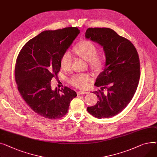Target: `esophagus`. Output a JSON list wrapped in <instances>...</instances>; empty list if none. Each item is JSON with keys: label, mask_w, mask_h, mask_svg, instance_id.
<instances>
[{"label": "esophagus", "mask_w": 157, "mask_h": 157, "mask_svg": "<svg viewBox=\"0 0 157 157\" xmlns=\"http://www.w3.org/2000/svg\"><path fill=\"white\" fill-rule=\"evenodd\" d=\"M89 93V92L87 91H82V90H79L77 92V94L78 95H81V94H87Z\"/></svg>", "instance_id": "obj_1"}]
</instances>
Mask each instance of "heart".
Segmentation results:
<instances>
[{"mask_svg": "<svg viewBox=\"0 0 157 157\" xmlns=\"http://www.w3.org/2000/svg\"><path fill=\"white\" fill-rule=\"evenodd\" d=\"M75 51L78 56L88 61L90 67L98 68L102 66L104 56L102 54H97V46L93 42L88 40L80 42L75 47ZM72 60L71 54L69 51H66L60 59L61 68L64 70H69L71 65ZM92 80L93 77L89 73H80L73 75L70 82L76 87L84 89L89 86Z\"/></svg>", "mask_w": 157, "mask_h": 157, "instance_id": "heart-1", "label": "heart"}]
</instances>
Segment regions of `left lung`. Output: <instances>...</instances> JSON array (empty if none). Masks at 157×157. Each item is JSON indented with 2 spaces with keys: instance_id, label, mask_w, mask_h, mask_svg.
<instances>
[{
  "instance_id": "8db88e82",
  "label": "left lung",
  "mask_w": 157,
  "mask_h": 157,
  "mask_svg": "<svg viewBox=\"0 0 157 157\" xmlns=\"http://www.w3.org/2000/svg\"><path fill=\"white\" fill-rule=\"evenodd\" d=\"M85 35L102 46L106 56L105 69L94 84L101 86V90L93 93L99 101L87 107V111L98 118L114 117L128 105L136 93L140 78L139 56L131 41L108 28H89Z\"/></svg>"
}]
</instances>
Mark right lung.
<instances>
[{"mask_svg": "<svg viewBox=\"0 0 157 157\" xmlns=\"http://www.w3.org/2000/svg\"><path fill=\"white\" fill-rule=\"evenodd\" d=\"M79 33L77 27L44 31L28 41L18 54L15 66L17 89L26 104L43 117H63L77 96L67 87L52 90L51 80L60 70L63 54Z\"/></svg>", "mask_w": 157, "mask_h": 157, "instance_id": "add662e5", "label": "right lung"}]
</instances>
